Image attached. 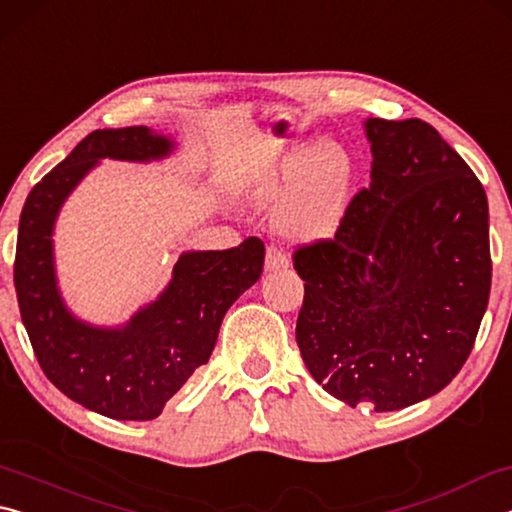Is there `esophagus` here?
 Listing matches in <instances>:
<instances>
[{
    "mask_svg": "<svg viewBox=\"0 0 512 512\" xmlns=\"http://www.w3.org/2000/svg\"><path fill=\"white\" fill-rule=\"evenodd\" d=\"M289 259L277 246H266V271H280V268H287Z\"/></svg>",
    "mask_w": 512,
    "mask_h": 512,
    "instance_id": "esophagus-1",
    "label": "esophagus"
}]
</instances>
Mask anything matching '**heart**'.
I'll return each instance as SVG.
<instances>
[{
    "label": "heart",
    "instance_id": "obj_1",
    "mask_svg": "<svg viewBox=\"0 0 512 512\" xmlns=\"http://www.w3.org/2000/svg\"><path fill=\"white\" fill-rule=\"evenodd\" d=\"M354 183L350 153L339 144L300 142L266 173L255 189L262 205H284L280 230L300 241L334 235L348 210Z\"/></svg>",
    "mask_w": 512,
    "mask_h": 512
}]
</instances>
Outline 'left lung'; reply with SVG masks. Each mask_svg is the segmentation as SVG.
Returning a JSON list of instances; mask_svg holds the SVG:
<instances>
[{
  "label": "left lung",
  "instance_id": "obj_1",
  "mask_svg": "<svg viewBox=\"0 0 512 512\" xmlns=\"http://www.w3.org/2000/svg\"><path fill=\"white\" fill-rule=\"evenodd\" d=\"M370 187L334 239L302 246L296 341L320 386L350 406L406 409L452 381L490 298L488 198L422 119H366Z\"/></svg>",
  "mask_w": 512,
  "mask_h": 512
}]
</instances>
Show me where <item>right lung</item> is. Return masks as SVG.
Returning a JSON list of instances; mask_svg holds the SVG:
<instances>
[{"mask_svg":"<svg viewBox=\"0 0 512 512\" xmlns=\"http://www.w3.org/2000/svg\"><path fill=\"white\" fill-rule=\"evenodd\" d=\"M171 151L173 140L146 126L94 131L31 189L20 216L13 280L40 368L69 400L112 420L158 418L210 359L225 311L264 268L262 239L248 237L228 250L180 255L167 289L126 325L97 327L67 309L51 239L67 196L103 158L151 162Z\"/></svg>","mask_w":512,"mask_h":512,"instance_id":"right-lung-1","label":"right lung"}]
</instances>
